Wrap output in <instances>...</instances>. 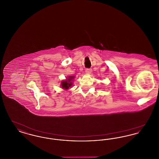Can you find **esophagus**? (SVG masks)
Masks as SVG:
<instances>
[{"instance_id":"1","label":"esophagus","mask_w":159,"mask_h":159,"mask_svg":"<svg viewBox=\"0 0 159 159\" xmlns=\"http://www.w3.org/2000/svg\"><path fill=\"white\" fill-rule=\"evenodd\" d=\"M85 73H86V74H88V75H90L91 73H92V69H90V68H86V69L85 70Z\"/></svg>"}]
</instances>
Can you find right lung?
<instances>
[{
	"mask_svg": "<svg viewBox=\"0 0 159 159\" xmlns=\"http://www.w3.org/2000/svg\"><path fill=\"white\" fill-rule=\"evenodd\" d=\"M75 76H69L67 77V79L62 80L61 82V86L62 89L67 90L70 88H71L73 86V81L75 79Z\"/></svg>",
	"mask_w": 159,
	"mask_h": 159,
	"instance_id": "add662e5",
	"label": "right lung"
}]
</instances>
